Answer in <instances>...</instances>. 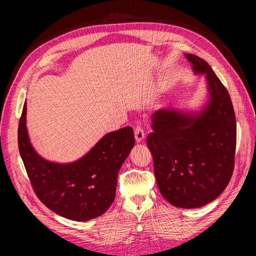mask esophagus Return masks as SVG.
I'll use <instances>...</instances> for the list:
<instances>
[{
	"instance_id": "34e87169",
	"label": "esophagus",
	"mask_w": 256,
	"mask_h": 256,
	"mask_svg": "<svg viewBox=\"0 0 256 256\" xmlns=\"http://www.w3.org/2000/svg\"><path fill=\"white\" fill-rule=\"evenodd\" d=\"M134 136H136V141L138 143H140V142H142L144 140L145 132H144L143 128L140 125H136L134 127Z\"/></svg>"
}]
</instances>
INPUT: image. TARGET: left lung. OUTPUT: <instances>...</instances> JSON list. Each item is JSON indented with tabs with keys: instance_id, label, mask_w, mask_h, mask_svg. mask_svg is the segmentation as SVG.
<instances>
[{
	"instance_id": "1",
	"label": "left lung",
	"mask_w": 256,
	"mask_h": 256,
	"mask_svg": "<svg viewBox=\"0 0 256 256\" xmlns=\"http://www.w3.org/2000/svg\"><path fill=\"white\" fill-rule=\"evenodd\" d=\"M205 74L210 98L198 115L161 109L152 115L147 146L160 193L170 204L198 208L212 202L233 175L236 118L230 94L206 60L186 54Z\"/></svg>"
}]
</instances>
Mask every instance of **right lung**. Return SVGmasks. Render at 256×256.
Returning a JSON list of instances; mask_svg holds the SVG:
<instances>
[{"label": "right lung", "instance_id": "obj_1", "mask_svg": "<svg viewBox=\"0 0 256 256\" xmlns=\"http://www.w3.org/2000/svg\"><path fill=\"white\" fill-rule=\"evenodd\" d=\"M23 106L18 146L37 198L64 218L88 221L106 212L115 198L118 171L134 146V129L108 134L80 160L69 164L46 161L30 143Z\"/></svg>", "mask_w": 256, "mask_h": 256}]
</instances>
